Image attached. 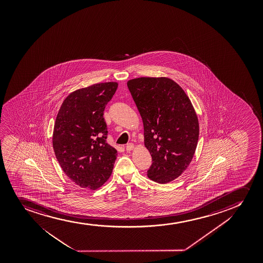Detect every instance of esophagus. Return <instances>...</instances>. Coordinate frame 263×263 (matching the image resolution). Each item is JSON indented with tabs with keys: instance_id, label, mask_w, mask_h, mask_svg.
Returning <instances> with one entry per match:
<instances>
[{
	"instance_id": "34e87169",
	"label": "esophagus",
	"mask_w": 263,
	"mask_h": 263,
	"mask_svg": "<svg viewBox=\"0 0 263 263\" xmlns=\"http://www.w3.org/2000/svg\"><path fill=\"white\" fill-rule=\"evenodd\" d=\"M133 148H134V145H133V143H129V144H127L126 146H125V149H126L127 152L132 151Z\"/></svg>"
}]
</instances>
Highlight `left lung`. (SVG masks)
<instances>
[{
  "label": "left lung",
  "instance_id": "left-lung-1",
  "mask_svg": "<svg viewBox=\"0 0 263 263\" xmlns=\"http://www.w3.org/2000/svg\"><path fill=\"white\" fill-rule=\"evenodd\" d=\"M144 124L145 147L152 156L147 176L167 183L190 165L199 137L191 100L171 79L141 77L127 82Z\"/></svg>",
  "mask_w": 263,
  "mask_h": 263
}]
</instances>
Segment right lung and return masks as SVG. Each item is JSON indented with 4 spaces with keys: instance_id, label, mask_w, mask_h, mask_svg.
Segmentation results:
<instances>
[{
    "instance_id": "add662e5",
    "label": "right lung",
    "mask_w": 263,
    "mask_h": 263,
    "mask_svg": "<svg viewBox=\"0 0 263 263\" xmlns=\"http://www.w3.org/2000/svg\"><path fill=\"white\" fill-rule=\"evenodd\" d=\"M117 88V82H104L78 89L58 113L53 150L62 170L80 187L97 190L111 175L118 152L106 142L103 111Z\"/></svg>"
}]
</instances>
